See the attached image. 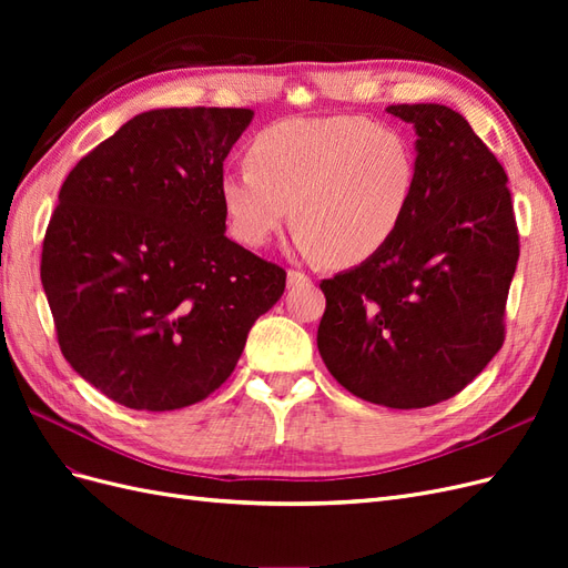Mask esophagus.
Listing matches in <instances>:
<instances>
[{"label": "esophagus", "instance_id": "1", "mask_svg": "<svg viewBox=\"0 0 568 568\" xmlns=\"http://www.w3.org/2000/svg\"><path fill=\"white\" fill-rule=\"evenodd\" d=\"M286 282H288V286H298V284L311 282V277H307V274H303V272H298V270H288Z\"/></svg>", "mask_w": 568, "mask_h": 568}]
</instances>
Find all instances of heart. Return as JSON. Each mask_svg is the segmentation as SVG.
I'll return each instance as SVG.
<instances>
[{"label": "heart", "instance_id": "heart-1", "mask_svg": "<svg viewBox=\"0 0 568 568\" xmlns=\"http://www.w3.org/2000/svg\"><path fill=\"white\" fill-rule=\"evenodd\" d=\"M246 159L222 175L220 199L248 248L265 246L294 209L301 253L363 263L400 230L415 199V151L367 115L277 120L253 136Z\"/></svg>", "mask_w": 568, "mask_h": 568}]
</instances>
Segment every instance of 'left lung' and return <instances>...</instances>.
Listing matches in <instances>:
<instances>
[{"label":"left lung","instance_id":"obj_1","mask_svg":"<svg viewBox=\"0 0 568 568\" xmlns=\"http://www.w3.org/2000/svg\"><path fill=\"white\" fill-rule=\"evenodd\" d=\"M417 130V186L400 230L322 280L317 348L357 398L419 409L453 398L505 343L519 230L505 168L457 111L388 106Z\"/></svg>","mask_w":568,"mask_h":568}]
</instances>
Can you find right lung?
I'll return each mask as SVG.
<instances>
[{
	"instance_id": "right-lung-1",
	"label": "right lung",
	"mask_w": 568,
	"mask_h": 568,
	"mask_svg": "<svg viewBox=\"0 0 568 568\" xmlns=\"http://www.w3.org/2000/svg\"><path fill=\"white\" fill-rule=\"evenodd\" d=\"M251 109L134 115L68 173L42 286L71 367L130 409L201 403L227 382L286 272L225 236L222 163Z\"/></svg>"
}]
</instances>
